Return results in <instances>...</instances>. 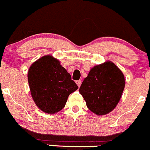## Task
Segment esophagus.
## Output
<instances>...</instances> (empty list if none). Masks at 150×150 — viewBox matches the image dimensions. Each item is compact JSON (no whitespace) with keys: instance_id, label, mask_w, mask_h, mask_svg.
Returning <instances> with one entry per match:
<instances>
[{"instance_id":"obj_1","label":"esophagus","mask_w":150,"mask_h":150,"mask_svg":"<svg viewBox=\"0 0 150 150\" xmlns=\"http://www.w3.org/2000/svg\"><path fill=\"white\" fill-rule=\"evenodd\" d=\"M76 84L78 85V86H81V80H78V81H76Z\"/></svg>"}]
</instances>
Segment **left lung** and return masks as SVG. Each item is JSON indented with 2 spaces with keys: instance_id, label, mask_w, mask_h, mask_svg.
Returning <instances> with one entry per match:
<instances>
[{
  "instance_id": "1",
  "label": "left lung",
  "mask_w": 150,
  "mask_h": 150,
  "mask_svg": "<svg viewBox=\"0 0 150 150\" xmlns=\"http://www.w3.org/2000/svg\"><path fill=\"white\" fill-rule=\"evenodd\" d=\"M125 86L123 73L113 63L95 66L79 88L86 106L98 115L111 112L119 102Z\"/></svg>"
}]
</instances>
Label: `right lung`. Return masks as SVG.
<instances>
[{"label": "right lung", "mask_w": 150, "mask_h": 150, "mask_svg": "<svg viewBox=\"0 0 150 150\" xmlns=\"http://www.w3.org/2000/svg\"><path fill=\"white\" fill-rule=\"evenodd\" d=\"M28 82L35 104L50 114L64 108L69 95L78 89L71 75L51 55L42 57L32 64Z\"/></svg>", "instance_id": "add662e5"}]
</instances>
